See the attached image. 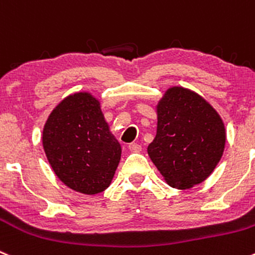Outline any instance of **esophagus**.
<instances>
[{"label":"esophagus","mask_w":255,"mask_h":255,"mask_svg":"<svg viewBox=\"0 0 255 255\" xmlns=\"http://www.w3.org/2000/svg\"><path fill=\"white\" fill-rule=\"evenodd\" d=\"M128 148H129L130 152H135V153L142 151V146L138 143H130L129 146H128Z\"/></svg>","instance_id":"obj_1"}]
</instances>
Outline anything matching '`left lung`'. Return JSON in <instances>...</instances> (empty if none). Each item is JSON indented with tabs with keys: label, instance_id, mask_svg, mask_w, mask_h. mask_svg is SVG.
I'll return each instance as SVG.
<instances>
[{
	"label": "left lung",
	"instance_id": "8db88e82",
	"mask_svg": "<svg viewBox=\"0 0 255 255\" xmlns=\"http://www.w3.org/2000/svg\"><path fill=\"white\" fill-rule=\"evenodd\" d=\"M225 139L218 112L197 93L172 87L157 104V133L147 152L170 186L186 190L211 175Z\"/></svg>",
	"mask_w": 255,
	"mask_h": 255
}]
</instances>
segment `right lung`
<instances>
[{
    "instance_id": "1",
    "label": "right lung",
    "mask_w": 255,
    "mask_h": 255,
    "mask_svg": "<svg viewBox=\"0 0 255 255\" xmlns=\"http://www.w3.org/2000/svg\"><path fill=\"white\" fill-rule=\"evenodd\" d=\"M42 146L59 180L85 195L111 185L122 153L101 103L87 92L69 95L54 108L44 126Z\"/></svg>"
}]
</instances>
